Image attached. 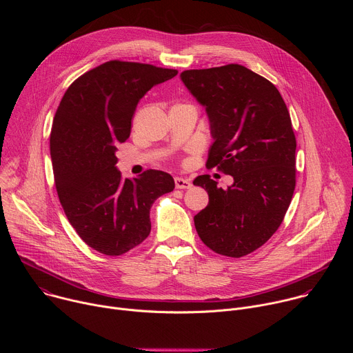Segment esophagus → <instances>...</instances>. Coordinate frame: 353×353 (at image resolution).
Listing matches in <instances>:
<instances>
[{"label": "esophagus", "mask_w": 353, "mask_h": 353, "mask_svg": "<svg viewBox=\"0 0 353 353\" xmlns=\"http://www.w3.org/2000/svg\"><path fill=\"white\" fill-rule=\"evenodd\" d=\"M174 184H176V188H180V190H187V188L192 187V184L187 179H183V177H176Z\"/></svg>", "instance_id": "esophagus-1"}]
</instances>
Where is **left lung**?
I'll list each match as a JSON object with an SVG mask.
<instances>
[{
	"mask_svg": "<svg viewBox=\"0 0 353 353\" xmlns=\"http://www.w3.org/2000/svg\"><path fill=\"white\" fill-rule=\"evenodd\" d=\"M204 105L214 143L207 168L234 180L219 188L210 174L194 185L210 203L194 216L199 239L215 253L240 259L265 244L281 226L296 185V137L279 90L240 64L181 72Z\"/></svg>",
	"mask_w": 353,
	"mask_h": 353,
	"instance_id": "1",
	"label": "left lung"
}]
</instances>
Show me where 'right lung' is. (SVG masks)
Segmentation results:
<instances>
[{
  "instance_id": "right-lung-1",
  "label": "right lung",
  "mask_w": 353,
  "mask_h": 353,
  "mask_svg": "<svg viewBox=\"0 0 353 353\" xmlns=\"http://www.w3.org/2000/svg\"><path fill=\"white\" fill-rule=\"evenodd\" d=\"M177 70L112 60L77 78L57 108L52 134L54 183L79 237L106 256H121L150 233L155 199L173 191L169 173L146 170L123 179L116 145L131 132L139 99Z\"/></svg>"
}]
</instances>
